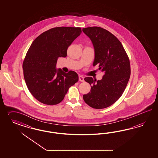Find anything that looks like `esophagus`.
I'll use <instances>...</instances> for the list:
<instances>
[{
    "label": "esophagus",
    "instance_id": "obj_1",
    "mask_svg": "<svg viewBox=\"0 0 158 158\" xmlns=\"http://www.w3.org/2000/svg\"><path fill=\"white\" fill-rule=\"evenodd\" d=\"M79 81H84V77L81 75H79Z\"/></svg>",
    "mask_w": 158,
    "mask_h": 158
}]
</instances>
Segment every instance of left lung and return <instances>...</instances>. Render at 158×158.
Segmentation results:
<instances>
[{"label":"left lung","instance_id":"obj_1","mask_svg":"<svg viewBox=\"0 0 158 158\" xmlns=\"http://www.w3.org/2000/svg\"><path fill=\"white\" fill-rule=\"evenodd\" d=\"M82 31L93 44V66L98 65V70L104 73L97 81L91 77L85 78L91 90L83 98L93 108H105L114 104L124 92L130 77L129 58L118 39L108 31L98 27Z\"/></svg>","mask_w":158,"mask_h":158}]
</instances>
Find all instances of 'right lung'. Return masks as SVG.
<instances>
[{
  "label": "right lung",
  "mask_w": 158,
  "mask_h": 158,
  "mask_svg": "<svg viewBox=\"0 0 158 158\" xmlns=\"http://www.w3.org/2000/svg\"><path fill=\"white\" fill-rule=\"evenodd\" d=\"M81 33L79 27H56L40 34L27 53L23 68L26 85L39 102H61L69 88L79 80L77 73L56 69L58 57H66L67 49Z\"/></svg>",
  "instance_id": "1"
}]
</instances>
